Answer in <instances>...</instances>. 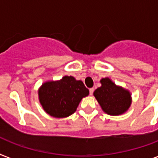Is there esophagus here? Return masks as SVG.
Returning <instances> with one entry per match:
<instances>
[{
  "label": "esophagus",
  "instance_id": "esophagus-1",
  "mask_svg": "<svg viewBox=\"0 0 158 158\" xmlns=\"http://www.w3.org/2000/svg\"><path fill=\"white\" fill-rule=\"evenodd\" d=\"M94 88H92V89H89V94H90V95H93V94H94Z\"/></svg>",
  "mask_w": 158,
  "mask_h": 158
}]
</instances>
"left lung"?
<instances>
[{"label":"left lung","mask_w":158,"mask_h":158,"mask_svg":"<svg viewBox=\"0 0 158 158\" xmlns=\"http://www.w3.org/2000/svg\"><path fill=\"white\" fill-rule=\"evenodd\" d=\"M102 86L94 95L104 112L110 115L125 113L131 105L130 93L122 87L116 86L109 78L101 79Z\"/></svg>","instance_id":"obj_1"}]
</instances>
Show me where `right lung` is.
Listing matches in <instances>:
<instances>
[{"label":"right lung","mask_w":158,"mask_h":158,"mask_svg":"<svg viewBox=\"0 0 158 158\" xmlns=\"http://www.w3.org/2000/svg\"><path fill=\"white\" fill-rule=\"evenodd\" d=\"M89 90L81 80L64 76L58 81L46 82L38 90L39 102L43 110L56 118H64L76 110Z\"/></svg>","instance_id":"obj_1"}]
</instances>
